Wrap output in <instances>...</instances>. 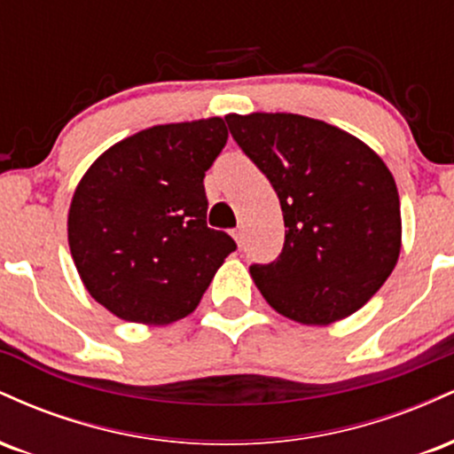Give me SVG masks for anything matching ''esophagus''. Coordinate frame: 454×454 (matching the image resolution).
Returning <instances> with one entry per match:
<instances>
[{
	"instance_id": "obj_1",
	"label": "esophagus",
	"mask_w": 454,
	"mask_h": 454,
	"mask_svg": "<svg viewBox=\"0 0 454 454\" xmlns=\"http://www.w3.org/2000/svg\"><path fill=\"white\" fill-rule=\"evenodd\" d=\"M232 237H234V241H237L239 247H243V228H241V226L234 228V231H232Z\"/></svg>"
}]
</instances>
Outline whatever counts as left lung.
Returning <instances> with one entry per match:
<instances>
[{"instance_id":"obj_1","label":"left lung","mask_w":454,"mask_h":454,"mask_svg":"<svg viewBox=\"0 0 454 454\" xmlns=\"http://www.w3.org/2000/svg\"><path fill=\"white\" fill-rule=\"evenodd\" d=\"M239 147L278 192L286 241L249 273L267 303L301 325H331L382 288L401 252L393 175L363 140L293 113L228 114Z\"/></svg>"}]
</instances>
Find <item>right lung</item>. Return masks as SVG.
<instances>
[{"instance_id":"1","label":"right lung","mask_w":454,"mask_h":454,"mask_svg":"<svg viewBox=\"0 0 454 454\" xmlns=\"http://www.w3.org/2000/svg\"><path fill=\"white\" fill-rule=\"evenodd\" d=\"M226 140L222 117L153 126L104 151L81 179L67 243L85 288L111 314L181 320L237 249L207 226L202 184Z\"/></svg>"}]
</instances>
